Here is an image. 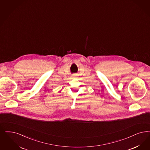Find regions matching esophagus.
Segmentation results:
<instances>
[{"label": "esophagus", "mask_w": 150, "mask_h": 150, "mask_svg": "<svg viewBox=\"0 0 150 150\" xmlns=\"http://www.w3.org/2000/svg\"><path fill=\"white\" fill-rule=\"evenodd\" d=\"M75 76H76V75H72V78H75Z\"/></svg>", "instance_id": "34e87169"}]
</instances>
